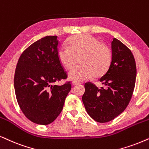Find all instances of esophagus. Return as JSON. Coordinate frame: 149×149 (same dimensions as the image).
I'll list each match as a JSON object with an SVG mask.
<instances>
[{
    "label": "esophagus",
    "instance_id": "obj_1",
    "mask_svg": "<svg viewBox=\"0 0 149 149\" xmlns=\"http://www.w3.org/2000/svg\"><path fill=\"white\" fill-rule=\"evenodd\" d=\"M80 84V82H77V81L73 80V82H72V85H73V86H76V85H78V84Z\"/></svg>",
    "mask_w": 149,
    "mask_h": 149
}]
</instances>
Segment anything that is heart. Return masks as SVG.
I'll list each match as a JSON object with an SVG mask.
<instances>
[{
	"label": "heart",
	"mask_w": 149,
	"mask_h": 149,
	"mask_svg": "<svg viewBox=\"0 0 149 149\" xmlns=\"http://www.w3.org/2000/svg\"><path fill=\"white\" fill-rule=\"evenodd\" d=\"M61 65L67 70L76 65L79 59L80 65L69 72V78L83 81L100 78L107 72L112 63V51L108 45L91 35H77L69 39L68 46H62L58 51Z\"/></svg>",
	"instance_id": "b5f03b06"
}]
</instances>
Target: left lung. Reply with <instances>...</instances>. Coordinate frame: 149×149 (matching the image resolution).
Instances as JSON below:
<instances>
[{
  "label": "left lung",
  "instance_id": "obj_1",
  "mask_svg": "<svg viewBox=\"0 0 149 149\" xmlns=\"http://www.w3.org/2000/svg\"><path fill=\"white\" fill-rule=\"evenodd\" d=\"M112 54L110 68L99 80L105 88H99L93 83L86 82L82 96L89 116L102 123L113 120L125 110L136 84V61L130 49L114 38Z\"/></svg>",
  "mask_w": 149,
  "mask_h": 149
}]
</instances>
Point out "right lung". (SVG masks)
<instances>
[{
	"mask_svg": "<svg viewBox=\"0 0 149 149\" xmlns=\"http://www.w3.org/2000/svg\"><path fill=\"white\" fill-rule=\"evenodd\" d=\"M57 36H46L27 47L19 57L14 76L17 102L26 117L39 125H48L60 114L71 88L58 58Z\"/></svg>",
	"mask_w": 149,
	"mask_h": 149,
	"instance_id": "1",
	"label": "right lung"
}]
</instances>
